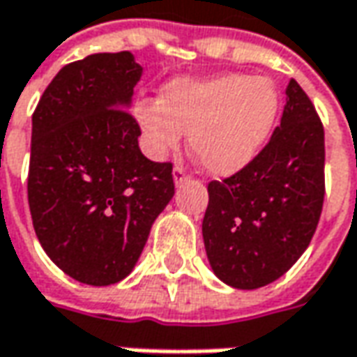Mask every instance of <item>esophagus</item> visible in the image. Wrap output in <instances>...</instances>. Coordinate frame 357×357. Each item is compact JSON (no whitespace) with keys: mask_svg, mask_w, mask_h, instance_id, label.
Wrapping results in <instances>:
<instances>
[{"mask_svg":"<svg viewBox=\"0 0 357 357\" xmlns=\"http://www.w3.org/2000/svg\"><path fill=\"white\" fill-rule=\"evenodd\" d=\"M173 178H174V184H176V186H181V184H183L184 181L188 178L181 165H176V167H174V169H173Z\"/></svg>","mask_w":357,"mask_h":357,"instance_id":"1","label":"esophagus"}]
</instances>
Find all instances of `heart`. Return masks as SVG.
I'll return each instance as SVG.
<instances>
[{
	"label": "heart",
	"mask_w": 357,
	"mask_h": 357,
	"mask_svg": "<svg viewBox=\"0 0 357 357\" xmlns=\"http://www.w3.org/2000/svg\"><path fill=\"white\" fill-rule=\"evenodd\" d=\"M277 114L275 84L250 74L178 78L162 88L159 102L135 104V119L153 159H167L188 131L190 151L212 176H231L255 161Z\"/></svg>",
	"instance_id": "obj_1"
}]
</instances>
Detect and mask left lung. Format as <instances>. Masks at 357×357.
I'll use <instances>...</instances> for the list:
<instances>
[{"label": "left lung", "mask_w": 357, "mask_h": 357, "mask_svg": "<svg viewBox=\"0 0 357 357\" xmlns=\"http://www.w3.org/2000/svg\"><path fill=\"white\" fill-rule=\"evenodd\" d=\"M322 202L324 129L291 80L281 123L255 161L208 184L202 238L214 275L243 291L277 281L308 248Z\"/></svg>", "instance_id": "obj_1"}]
</instances>
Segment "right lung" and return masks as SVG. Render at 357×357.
I'll list each match as a JSON object with an SVG mask.
<instances>
[{"label":"right lung","instance_id":"obj_1","mask_svg":"<svg viewBox=\"0 0 357 357\" xmlns=\"http://www.w3.org/2000/svg\"><path fill=\"white\" fill-rule=\"evenodd\" d=\"M141 74L129 50L90 54L61 68L33 114V228L52 263L84 284L126 279L174 196L173 165L141 153L128 112Z\"/></svg>","mask_w":357,"mask_h":357}]
</instances>
